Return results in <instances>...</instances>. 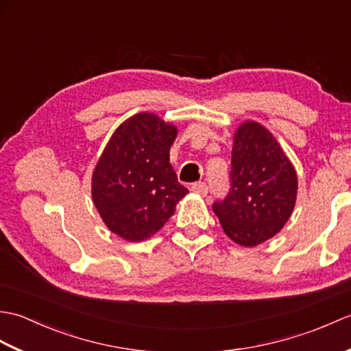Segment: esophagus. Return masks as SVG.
<instances>
[{"mask_svg":"<svg viewBox=\"0 0 351 351\" xmlns=\"http://www.w3.org/2000/svg\"><path fill=\"white\" fill-rule=\"evenodd\" d=\"M191 191L197 193V195H200V196H206L208 185L205 182H196V184L191 185Z\"/></svg>","mask_w":351,"mask_h":351,"instance_id":"34e87169","label":"esophagus"}]
</instances>
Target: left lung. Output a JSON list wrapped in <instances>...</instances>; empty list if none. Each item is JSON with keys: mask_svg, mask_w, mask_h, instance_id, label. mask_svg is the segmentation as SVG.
I'll return each instance as SVG.
<instances>
[{"mask_svg": "<svg viewBox=\"0 0 351 351\" xmlns=\"http://www.w3.org/2000/svg\"><path fill=\"white\" fill-rule=\"evenodd\" d=\"M297 171L265 126L245 121L234 134L230 190L213 205L225 234L243 247L270 240L294 211Z\"/></svg>", "mask_w": 351, "mask_h": 351, "instance_id": "8db88e82", "label": "left lung"}]
</instances>
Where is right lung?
<instances>
[{
  "instance_id": "add662e5",
  "label": "right lung",
  "mask_w": 351,
  "mask_h": 351,
  "mask_svg": "<svg viewBox=\"0 0 351 351\" xmlns=\"http://www.w3.org/2000/svg\"><path fill=\"white\" fill-rule=\"evenodd\" d=\"M175 125L137 113L117 126L92 175V199L102 221L126 241H143L173 215L189 190L170 161Z\"/></svg>"
}]
</instances>
